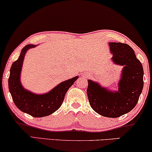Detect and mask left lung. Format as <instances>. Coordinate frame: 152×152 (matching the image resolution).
<instances>
[{
  "label": "left lung",
  "instance_id": "8db88e82",
  "mask_svg": "<svg viewBox=\"0 0 152 152\" xmlns=\"http://www.w3.org/2000/svg\"><path fill=\"white\" fill-rule=\"evenodd\" d=\"M109 45L113 61L123 66L118 91H111L89 80L86 91L91 107L96 113L107 118H118L136 107L144 85V71L128 44L111 42Z\"/></svg>",
  "mask_w": 152,
  "mask_h": 152
}]
</instances>
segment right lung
<instances>
[{
    "label": "right lung",
    "mask_w": 152,
    "mask_h": 152,
    "mask_svg": "<svg viewBox=\"0 0 152 152\" xmlns=\"http://www.w3.org/2000/svg\"><path fill=\"white\" fill-rule=\"evenodd\" d=\"M36 46L29 44L22 49L18 59L10 68L8 86L12 99L18 109L34 118H41L50 115L59 109L66 92L77 80L78 76L62 82L45 94H35L25 89L20 83L23 62L27 51Z\"/></svg>",
    "instance_id": "1"
}]
</instances>
